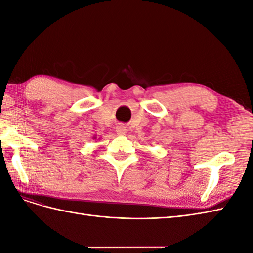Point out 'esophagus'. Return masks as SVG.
<instances>
[{"mask_svg":"<svg viewBox=\"0 0 253 253\" xmlns=\"http://www.w3.org/2000/svg\"><path fill=\"white\" fill-rule=\"evenodd\" d=\"M116 132H117V134H119V135H124V134H126V127H125L124 126H118L116 127Z\"/></svg>","mask_w":253,"mask_h":253,"instance_id":"obj_1","label":"esophagus"}]
</instances>
